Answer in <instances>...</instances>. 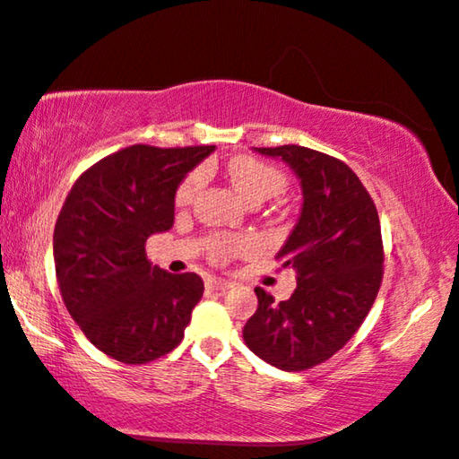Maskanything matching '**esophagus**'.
<instances>
[{
    "instance_id": "1",
    "label": "esophagus",
    "mask_w": 459,
    "mask_h": 459,
    "mask_svg": "<svg viewBox=\"0 0 459 459\" xmlns=\"http://www.w3.org/2000/svg\"><path fill=\"white\" fill-rule=\"evenodd\" d=\"M207 288L209 290H217V292H221V290H228V288H231L234 284L231 282H228V280H223V278H215V276H212V278H207Z\"/></svg>"
}]
</instances>
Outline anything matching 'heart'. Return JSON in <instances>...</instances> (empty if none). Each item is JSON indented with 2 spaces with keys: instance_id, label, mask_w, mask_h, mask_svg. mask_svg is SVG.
<instances>
[{
  "instance_id": "1",
  "label": "heart",
  "mask_w": 459,
  "mask_h": 459,
  "mask_svg": "<svg viewBox=\"0 0 459 459\" xmlns=\"http://www.w3.org/2000/svg\"><path fill=\"white\" fill-rule=\"evenodd\" d=\"M228 175L231 185H234L236 191L247 204L274 197L286 185L284 175L276 167L254 157H238L231 160L228 165ZM201 183H204V173L201 171H193L185 177L179 189L175 193L177 205L191 204V199L195 197ZM252 246L254 242L246 236H212L207 239V252L217 262H223L231 258V255L252 250Z\"/></svg>"
}]
</instances>
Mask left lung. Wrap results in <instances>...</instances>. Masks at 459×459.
Returning <instances> with one entry per match:
<instances>
[{
	"label": "left lung",
	"mask_w": 459,
	"mask_h": 459,
	"mask_svg": "<svg viewBox=\"0 0 459 459\" xmlns=\"http://www.w3.org/2000/svg\"><path fill=\"white\" fill-rule=\"evenodd\" d=\"M255 151L290 165L304 201L276 255L299 274L296 290L276 304L255 288L258 310L244 326V341L282 371H307L341 351L373 307L385 260L379 213L342 160L299 144Z\"/></svg>",
	"instance_id": "1"
}]
</instances>
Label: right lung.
<instances>
[{"label": "right lung", "instance_id": "right-lung-1", "mask_svg": "<svg viewBox=\"0 0 459 459\" xmlns=\"http://www.w3.org/2000/svg\"><path fill=\"white\" fill-rule=\"evenodd\" d=\"M213 149L133 144L86 169L64 201L54 228L62 300L86 339L120 363L171 352L204 296L193 272L151 266L144 244L171 228L177 187Z\"/></svg>", "mask_w": 459, "mask_h": 459}]
</instances>
